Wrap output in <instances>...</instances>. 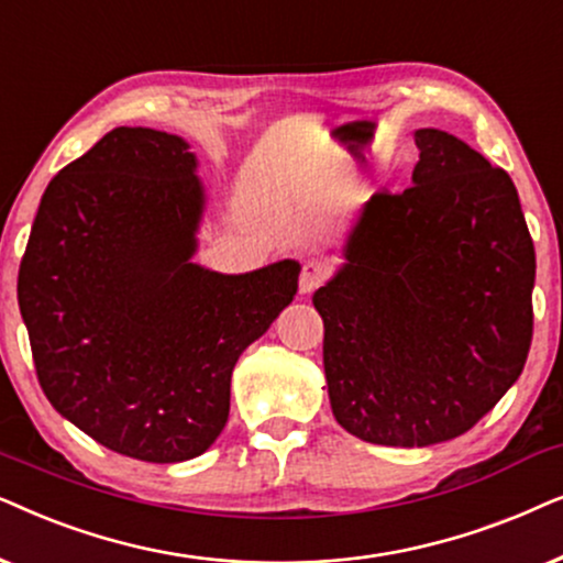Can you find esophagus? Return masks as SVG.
<instances>
[{"label":"esophagus","instance_id":"1","mask_svg":"<svg viewBox=\"0 0 563 563\" xmlns=\"http://www.w3.org/2000/svg\"><path fill=\"white\" fill-rule=\"evenodd\" d=\"M329 275H332V267H329L327 262H321V260L306 262L303 269H301V280H298V286H301V294H311V290H317Z\"/></svg>","mask_w":563,"mask_h":563}]
</instances>
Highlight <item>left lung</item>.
Segmentation results:
<instances>
[{"mask_svg":"<svg viewBox=\"0 0 563 563\" xmlns=\"http://www.w3.org/2000/svg\"><path fill=\"white\" fill-rule=\"evenodd\" d=\"M415 144V185L373 195L347 265L313 294L334 419L394 448L468 432L533 340L536 250L515 183L445 131Z\"/></svg>","mask_w":563,"mask_h":563,"instance_id":"left-lung-1","label":"left lung"}]
</instances>
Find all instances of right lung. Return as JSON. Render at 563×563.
Listing matches in <instances>:
<instances>
[{
    "instance_id": "obj_1",
    "label": "right lung",
    "mask_w": 563,
    "mask_h": 563,
    "mask_svg": "<svg viewBox=\"0 0 563 563\" xmlns=\"http://www.w3.org/2000/svg\"><path fill=\"white\" fill-rule=\"evenodd\" d=\"M200 213L185 141L120 125L51 179L22 254L37 384L129 459L206 453L227 427L239 355L298 290L294 260L246 275L190 262Z\"/></svg>"
}]
</instances>
